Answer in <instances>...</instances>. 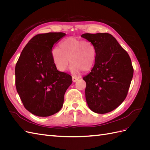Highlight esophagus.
Returning <instances> with one entry per match:
<instances>
[{
  "label": "esophagus",
  "instance_id": "34e87169",
  "mask_svg": "<svg viewBox=\"0 0 150 150\" xmlns=\"http://www.w3.org/2000/svg\"><path fill=\"white\" fill-rule=\"evenodd\" d=\"M72 81H73V83H75L79 79V78H78V77H76V76H72Z\"/></svg>",
  "mask_w": 150,
  "mask_h": 150
}]
</instances>
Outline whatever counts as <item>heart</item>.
I'll list each match as a JSON object with an SVG mask.
<instances>
[{
    "instance_id": "b5f03b06",
    "label": "heart",
    "mask_w": 150,
    "mask_h": 150,
    "mask_svg": "<svg viewBox=\"0 0 150 150\" xmlns=\"http://www.w3.org/2000/svg\"><path fill=\"white\" fill-rule=\"evenodd\" d=\"M52 57L59 71H66L71 62L74 72H86L94 65L96 51L92 42L76 38H69L61 42L59 49L52 50Z\"/></svg>"
}]
</instances>
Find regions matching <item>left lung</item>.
I'll return each mask as SVG.
<instances>
[{
	"mask_svg": "<svg viewBox=\"0 0 150 150\" xmlns=\"http://www.w3.org/2000/svg\"><path fill=\"white\" fill-rule=\"evenodd\" d=\"M81 37L92 42L96 51L94 66L83 78L86 100L91 110L105 114L118 107L127 96L133 76L131 59L110 34L86 33Z\"/></svg>",
	"mask_w": 150,
	"mask_h": 150,
	"instance_id": "8db88e82",
	"label": "left lung"
}]
</instances>
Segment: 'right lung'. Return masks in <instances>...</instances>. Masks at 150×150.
Listing matches in <instances>:
<instances>
[{
  "label": "right lung",
  "mask_w": 150,
  "mask_h": 150,
  "mask_svg": "<svg viewBox=\"0 0 150 150\" xmlns=\"http://www.w3.org/2000/svg\"><path fill=\"white\" fill-rule=\"evenodd\" d=\"M63 33L40 34L32 38L22 50L15 68L16 86L25 108L40 117L59 111L72 77L59 71L52 57L55 44Z\"/></svg>",
  "instance_id": "1"
}]
</instances>
